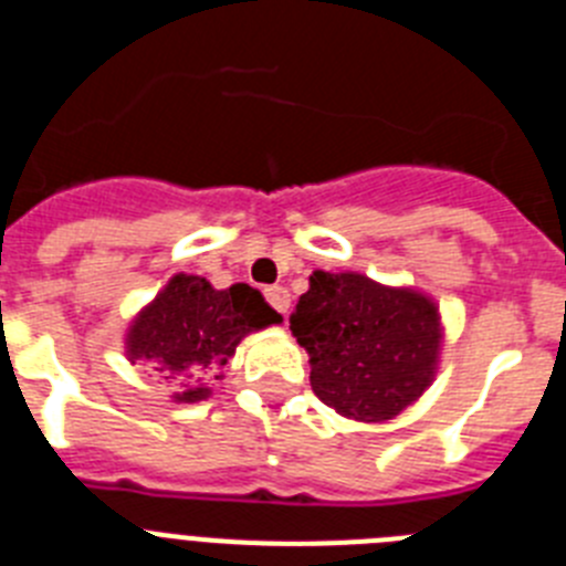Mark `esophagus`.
Returning a JSON list of instances; mask_svg holds the SVG:
<instances>
[{
	"instance_id": "34e87169",
	"label": "esophagus",
	"mask_w": 566,
	"mask_h": 566,
	"mask_svg": "<svg viewBox=\"0 0 566 566\" xmlns=\"http://www.w3.org/2000/svg\"><path fill=\"white\" fill-rule=\"evenodd\" d=\"M266 300H269V306H272L274 312H280V314H283V317H286L289 306H292V294H289V289L269 286L266 289Z\"/></svg>"
}]
</instances>
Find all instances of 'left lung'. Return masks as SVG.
<instances>
[{"label":"left lung","mask_w":566,"mask_h":566,"mask_svg":"<svg viewBox=\"0 0 566 566\" xmlns=\"http://www.w3.org/2000/svg\"><path fill=\"white\" fill-rule=\"evenodd\" d=\"M289 323L308 352L314 394L343 417L394 419L433 382L442 323L437 303L417 289L314 272Z\"/></svg>","instance_id":"8db88e82"}]
</instances>
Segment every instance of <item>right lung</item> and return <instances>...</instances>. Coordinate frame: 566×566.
<instances>
[{
  "instance_id": "right-lung-1",
  "label": "right lung",
  "mask_w": 566,
  "mask_h": 566,
  "mask_svg": "<svg viewBox=\"0 0 566 566\" xmlns=\"http://www.w3.org/2000/svg\"><path fill=\"white\" fill-rule=\"evenodd\" d=\"M280 319L247 283L214 289L207 277L181 272L138 312L124 348L129 363H153L155 371L181 385L175 402H201L212 394L207 379L221 374L240 339Z\"/></svg>"
}]
</instances>
